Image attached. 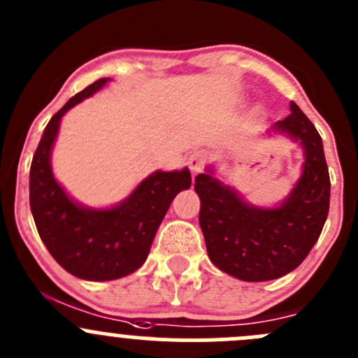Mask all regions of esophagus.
<instances>
[{"label":"esophagus","instance_id":"obj_1","mask_svg":"<svg viewBox=\"0 0 358 358\" xmlns=\"http://www.w3.org/2000/svg\"><path fill=\"white\" fill-rule=\"evenodd\" d=\"M206 161H208V154L202 152V150H197V152L190 154L189 168L190 171H192V175H199L202 169H204Z\"/></svg>","mask_w":358,"mask_h":358}]
</instances>
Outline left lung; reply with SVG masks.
<instances>
[{
  "instance_id": "1",
  "label": "left lung",
  "mask_w": 358,
  "mask_h": 358,
  "mask_svg": "<svg viewBox=\"0 0 358 358\" xmlns=\"http://www.w3.org/2000/svg\"><path fill=\"white\" fill-rule=\"evenodd\" d=\"M291 114L272 126L299 142L303 173L277 208L248 204L232 187L213 176H196L201 199L199 223L208 256L222 272L246 282L273 280L292 272L319 239L329 213L331 180L322 138L315 126L291 102Z\"/></svg>"
}]
</instances>
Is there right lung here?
I'll return each instance as SVG.
<instances>
[{
  "instance_id": "right-lung-1",
  "label": "right lung",
  "mask_w": 358,
  "mask_h": 358,
  "mask_svg": "<svg viewBox=\"0 0 358 358\" xmlns=\"http://www.w3.org/2000/svg\"><path fill=\"white\" fill-rule=\"evenodd\" d=\"M107 81L102 78L86 86L50 119L29 175V202L39 237L62 268L85 280L121 279L140 268L171 201L192 183L187 168L156 171L109 209L85 208L67 196L50 162L60 119Z\"/></svg>"
}]
</instances>
